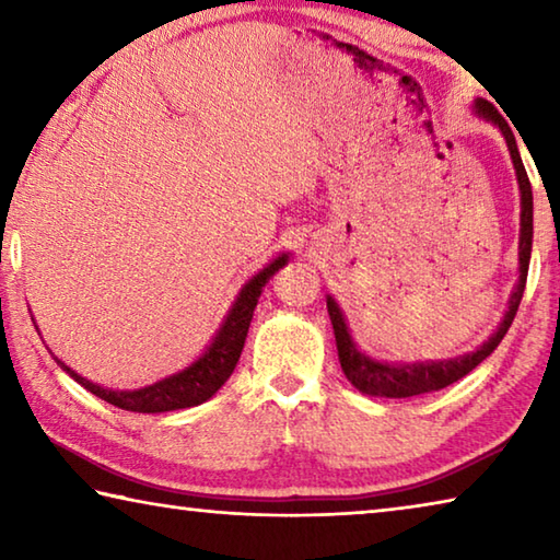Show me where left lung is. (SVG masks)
<instances>
[{"mask_svg":"<svg viewBox=\"0 0 560 560\" xmlns=\"http://www.w3.org/2000/svg\"><path fill=\"white\" fill-rule=\"evenodd\" d=\"M474 113H477L479 118L494 122V126L501 130V136H504L506 145H509L511 163H514L518 189H521L518 283H516V289L511 291L509 311H506L504 320L499 324V328L494 330V334H491V338L485 340V343L474 350V353L452 358V360H432V363H400V365H397V363H381V360H373L371 355L360 353V350L353 343V338H350V334H348L343 311L338 308V303L334 301V296H328L326 306H328L330 324H334L340 368H343L348 381L365 395H373V397H412V395L442 390V387L462 381V377L471 373L474 368L481 363V360L494 353V348L501 343V338L506 336L509 326L514 324V316L518 311L521 296H524V289H526L528 261H530V242H534V195H530V183H528L526 167H524V163H521L514 130H511L506 118L501 116L497 106H491V103L485 101V98L474 101Z\"/></svg>","mask_w":560,"mask_h":560,"instance_id":"1","label":"left lung"}]
</instances>
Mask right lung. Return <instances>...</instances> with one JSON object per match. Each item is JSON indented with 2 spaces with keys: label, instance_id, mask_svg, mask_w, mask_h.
Masks as SVG:
<instances>
[{
  "label": "right lung",
  "instance_id": "obj_1",
  "mask_svg": "<svg viewBox=\"0 0 560 560\" xmlns=\"http://www.w3.org/2000/svg\"><path fill=\"white\" fill-rule=\"evenodd\" d=\"M287 261H289V254H281V257L273 259L269 267H264L257 277L246 281L244 289L240 291V296H236V301L232 303L224 324L212 338L210 348H207L192 365L185 368V371L163 377V381H158L153 385L140 387V390H108V387H101L96 383L86 381V377H81L79 373H73L71 368L61 363L59 358H56V363H59L75 383L86 387L89 393L128 412L153 415V412H170V410H183V407L202 405L205 400H210V397L226 383V377L234 373L236 360L242 355L244 340H246V334H249V324H252L254 308H257L261 291L267 287V281Z\"/></svg>",
  "mask_w": 560,
  "mask_h": 560
}]
</instances>
